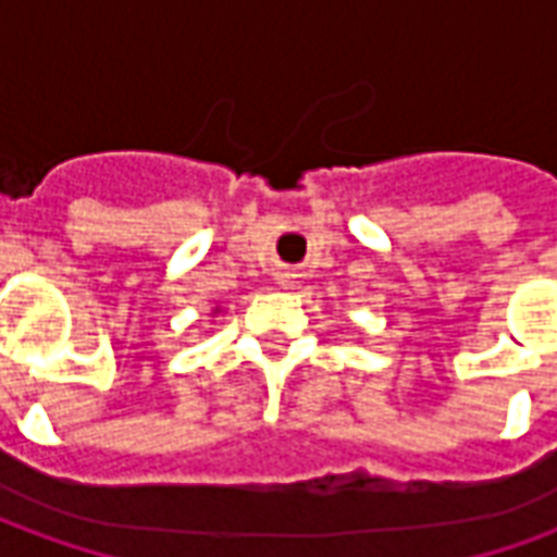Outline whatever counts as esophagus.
<instances>
[{"label": "esophagus", "instance_id": "obj_1", "mask_svg": "<svg viewBox=\"0 0 557 557\" xmlns=\"http://www.w3.org/2000/svg\"><path fill=\"white\" fill-rule=\"evenodd\" d=\"M277 280H280V286H292V283H295V274H292V271H280Z\"/></svg>", "mask_w": 557, "mask_h": 557}]
</instances>
